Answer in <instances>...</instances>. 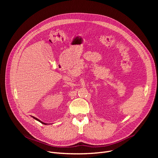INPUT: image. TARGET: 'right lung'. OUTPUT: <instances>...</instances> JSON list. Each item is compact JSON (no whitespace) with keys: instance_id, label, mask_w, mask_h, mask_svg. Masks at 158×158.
<instances>
[{"instance_id":"1","label":"right lung","mask_w":158,"mask_h":158,"mask_svg":"<svg viewBox=\"0 0 158 158\" xmlns=\"http://www.w3.org/2000/svg\"><path fill=\"white\" fill-rule=\"evenodd\" d=\"M33 118H35V120H36L37 121H38V122H41V123H43V124H45V125H46V124H47V123H44V122H41V120H40L39 119H38L37 118H36V117H32Z\"/></svg>"}]
</instances>
